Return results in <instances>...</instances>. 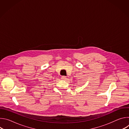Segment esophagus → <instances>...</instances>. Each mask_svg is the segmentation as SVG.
<instances>
[{
  "instance_id": "obj_1",
  "label": "esophagus",
  "mask_w": 129,
  "mask_h": 129,
  "mask_svg": "<svg viewBox=\"0 0 129 129\" xmlns=\"http://www.w3.org/2000/svg\"><path fill=\"white\" fill-rule=\"evenodd\" d=\"M61 79L63 80H66L67 77L66 76H62L61 77Z\"/></svg>"
}]
</instances>
